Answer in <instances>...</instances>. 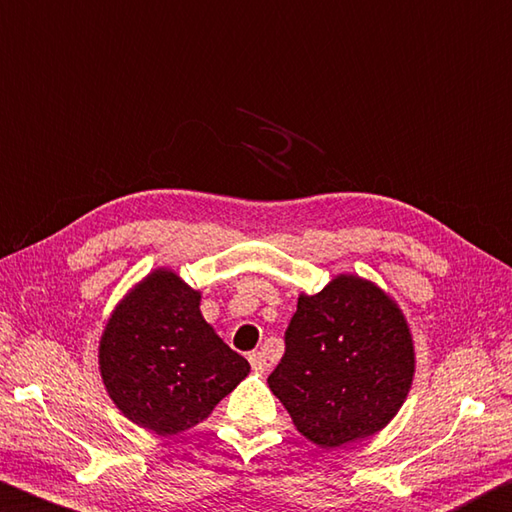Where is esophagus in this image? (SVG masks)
<instances>
[{
	"label": "esophagus",
	"instance_id": "obj_1",
	"mask_svg": "<svg viewBox=\"0 0 512 512\" xmlns=\"http://www.w3.org/2000/svg\"><path fill=\"white\" fill-rule=\"evenodd\" d=\"M247 360H249V364H251V369L254 371H258V373H263V371H267V357H265V353L263 351H251L249 355H247Z\"/></svg>",
	"mask_w": 512,
	"mask_h": 512
}]
</instances>
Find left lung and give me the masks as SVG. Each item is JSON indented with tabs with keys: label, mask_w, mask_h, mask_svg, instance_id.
<instances>
[{
	"label": "left lung",
	"mask_w": 512,
	"mask_h": 512,
	"mask_svg": "<svg viewBox=\"0 0 512 512\" xmlns=\"http://www.w3.org/2000/svg\"><path fill=\"white\" fill-rule=\"evenodd\" d=\"M414 378V344L396 303L357 276L301 294L270 389L299 432L321 447L389 423Z\"/></svg>",
	"instance_id": "left-lung-1"
}]
</instances>
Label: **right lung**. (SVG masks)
Wrapping results in <instances>:
<instances>
[{"label": "right lung", "instance_id": "add662e5", "mask_svg": "<svg viewBox=\"0 0 512 512\" xmlns=\"http://www.w3.org/2000/svg\"><path fill=\"white\" fill-rule=\"evenodd\" d=\"M98 362L123 416L159 436L200 423L249 373L245 357L204 321L200 292L168 270L146 276L119 303Z\"/></svg>", "mask_w": 512, "mask_h": 512}]
</instances>
